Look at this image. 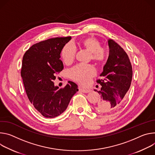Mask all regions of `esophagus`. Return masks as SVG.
Instances as JSON below:
<instances>
[{
  "instance_id": "esophagus-1",
  "label": "esophagus",
  "mask_w": 155,
  "mask_h": 155,
  "mask_svg": "<svg viewBox=\"0 0 155 155\" xmlns=\"http://www.w3.org/2000/svg\"><path fill=\"white\" fill-rule=\"evenodd\" d=\"M79 91H81L83 93H89L91 92L90 90L88 89H82V88H79Z\"/></svg>"
}]
</instances>
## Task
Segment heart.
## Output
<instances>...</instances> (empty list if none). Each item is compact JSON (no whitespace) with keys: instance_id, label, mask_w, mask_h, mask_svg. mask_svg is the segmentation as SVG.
Listing matches in <instances>:
<instances>
[{"instance_id":"obj_1","label":"heart","mask_w":155,"mask_h":155,"mask_svg":"<svg viewBox=\"0 0 155 155\" xmlns=\"http://www.w3.org/2000/svg\"><path fill=\"white\" fill-rule=\"evenodd\" d=\"M79 45L81 48L90 52V58L98 64L104 63L107 57V51L101 47L100 41L94 36H89L82 39ZM76 54V47L66 44L61 50V57L66 64H71L75 59ZM95 70L91 64H78L72 68L69 71L70 78L82 85L89 84L91 79L95 75Z\"/></svg>"}]
</instances>
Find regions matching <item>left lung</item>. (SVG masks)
<instances>
[{
    "label": "left lung",
    "instance_id": "left-lung-1",
    "mask_svg": "<svg viewBox=\"0 0 155 155\" xmlns=\"http://www.w3.org/2000/svg\"><path fill=\"white\" fill-rule=\"evenodd\" d=\"M108 45L110 54L107 62L100 78L97 80L101 87L97 91L100 99L95 105V109L101 113L119 107L130 88L132 78V65L125 50L111 39L108 41Z\"/></svg>",
    "mask_w": 155,
    "mask_h": 155
}]
</instances>
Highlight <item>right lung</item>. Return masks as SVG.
<instances>
[{"mask_svg": "<svg viewBox=\"0 0 155 155\" xmlns=\"http://www.w3.org/2000/svg\"><path fill=\"white\" fill-rule=\"evenodd\" d=\"M71 36L50 38L32 45L23 55L21 76L27 96L45 117H55L63 113L78 85L69 81L64 87H55L56 74L63 69L60 53Z\"/></svg>", "mask_w": 155, "mask_h": 155, "instance_id": "add662e5", "label": "right lung"}]
</instances>
